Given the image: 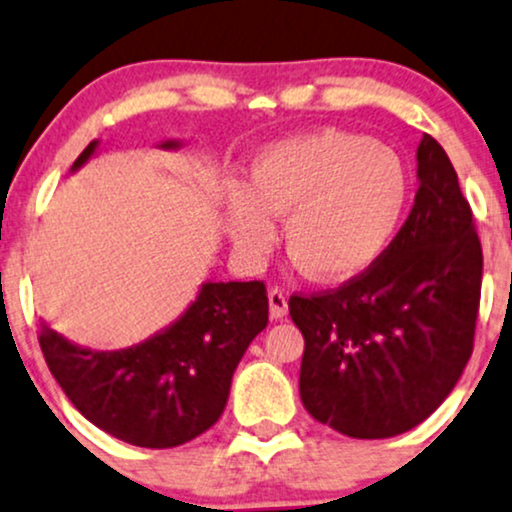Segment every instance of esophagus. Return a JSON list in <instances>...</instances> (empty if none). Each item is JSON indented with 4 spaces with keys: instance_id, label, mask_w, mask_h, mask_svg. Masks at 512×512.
Returning a JSON list of instances; mask_svg holds the SVG:
<instances>
[{
    "instance_id": "esophagus-1",
    "label": "esophagus",
    "mask_w": 512,
    "mask_h": 512,
    "mask_svg": "<svg viewBox=\"0 0 512 512\" xmlns=\"http://www.w3.org/2000/svg\"><path fill=\"white\" fill-rule=\"evenodd\" d=\"M286 314H288L286 295H283L278 288H271L269 290V316L278 321V319H283Z\"/></svg>"
}]
</instances>
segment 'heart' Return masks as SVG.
<instances>
[{
    "instance_id": "1",
    "label": "heart",
    "mask_w": 512,
    "mask_h": 512,
    "mask_svg": "<svg viewBox=\"0 0 512 512\" xmlns=\"http://www.w3.org/2000/svg\"><path fill=\"white\" fill-rule=\"evenodd\" d=\"M409 200V172L390 146L340 129L278 141L257 155L248 186L224 191L226 231L262 257L283 217L290 262L321 283L357 278L390 248Z\"/></svg>"
}]
</instances>
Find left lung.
Returning <instances> with one entry per match:
<instances>
[{
  "label": "left lung",
  "instance_id": "8db88e82",
  "mask_svg": "<svg viewBox=\"0 0 512 512\" xmlns=\"http://www.w3.org/2000/svg\"><path fill=\"white\" fill-rule=\"evenodd\" d=\"M411 215L371 269L288 302L304 335L300 397L323 425L385 439L423 423L472 354L482 245L449 155L420 141Z\"/></svg>",
  "mask_w": 512,
  "mask_h": 512
}]
</instances>
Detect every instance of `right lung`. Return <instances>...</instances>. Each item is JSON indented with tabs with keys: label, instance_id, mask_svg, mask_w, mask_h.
<instances>
[{
	"label": "right lung",
	"instance_id": "right-lung-1",
	"mask_svg": "<svg viewBox=\"0 0 512 512\" xmlns=\"http://www.w3.org/2000/svg\"><path fill=\"white\" fill-rule=\"evenodd\" d=\"M158 148L177 151L179 139ZM99 151L94 139L70 172ZM260 281H205L163 331L125 349H89L42 321L40 347L66 397L89 423L122 442L170 449L210 430L224 413L238 361L267 328Z\"/></svg>",
	"mask_w": 512,
	"mask_h": 512
}]
</instances>
